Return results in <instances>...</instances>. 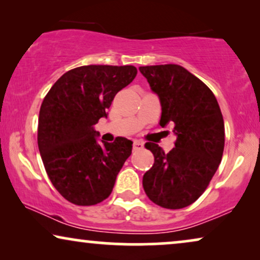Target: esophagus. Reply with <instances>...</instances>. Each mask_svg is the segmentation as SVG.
I'll use <instances>...</instances> for the list:
<instances>
[{"instance_id":"34e87169","label":"esophagus","mask_w":260,"mask_h":260,"mask_svg":"<svg viewBox=\"0 0 260 260\" xmlns=\"http://www.w3.org/2000/svg\"><path fill=\"white\" fill-rule=\"evenodd\" d=\"M133 148H134V150H136V151L143 150V148H144V143H143V141H140V140H134Z\"/></svg>"}]
</instances>
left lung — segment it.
<instances>
[{
    "mask_svg": "<svg viewBox=\"0 0 260 260\" xmlns=\"http://www.w3.org/2000/svg\"><path fill=\"white\" fill-rule=\"evenodd\" d=\"M139 70L160 100L159 124L174 123L177 136L169 153L145 144L154 162L143 177L144 190L162 208H184L206 191L222 159V114L212 90L183 67L151 65Z\"/></svg>",
    "mask_w": 260,
    "mask_h": 260,
    "instance_id": "obj_1",
    "label": "left lung"
}]
</instances>
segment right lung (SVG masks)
I'll return each mask as SVG.
<instances>
[{"label":"right lung","mask_w":260,"mask_h":260,"mask_svg":"<svg viewBox=\"0 0 260 260\" xmlns=\"http://www.w3.org/2000/svg\"><path fill=\"white\" fill-rule=\"evenodd\" d=\"M137 74L133 65H85L65 72L45 96L38 146L48 178L69 202L94 206L112 193L133 143L117 137L99 144L94 124Z\"/></svg>","instance_id":"obj_1"}]
</instances>
